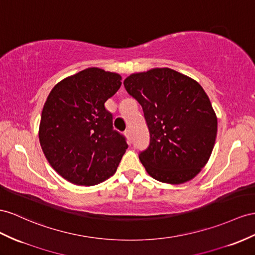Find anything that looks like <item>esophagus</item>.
Masks as SVG:
<instances>
[{
  "label": "esophagus",
  "mask_w": 255,
  "mask_h": 255,
  "mask_svg": "<svg viewBox=\"0 0 255 255\" xmlns=\"http://www.w3.org/2000/svg\"><path fill=\"white\" fill-rule=\"evenodd\" d=\"M125 135H126L128 142H131V131H130L129 129H127L125 131Z\"/></svg>",
  "instance_id": "esophagus-1"
}]
</instances>
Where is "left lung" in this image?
<instances>
[{
  "mask_svg": "<svg viewBox=\"0 0 255 255\" xmlns=\"http://www.w3.org/2000/svg\"><path fill=\"white\" fill-rule=\"evenodd\" d=\"M124 86L141 104L149 130V145L139 154L146 172L168 184L195 178L210 158L218 131L204 88L169 68L130 74Z\"/></svg>",
  "mask_w": 255,
  "mask_h": 255,
  "instance_id": "8db88e82",
  "label": "left lung"
}]
</instances>
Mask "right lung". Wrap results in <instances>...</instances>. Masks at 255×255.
Here are the masks:
<instances>
[{"instance_id":"obj_1","label":"right lung","mask_w":255,"mask_h":255,"mask_svg":"<svg viewBox=\"0 0 255 255\" xmlns=\"http://www.w3.org/2000/svg\"><path fill=\"white\" fill-rule=\"evenodd\" d=\"M122 85V76L88 68L63 78L42 111L38 139L55 171L71 183L99 184L115 173L128 144L113 130L104 103Z\"/></svg>"}]
</instances>
